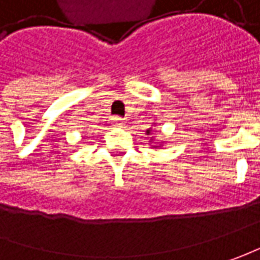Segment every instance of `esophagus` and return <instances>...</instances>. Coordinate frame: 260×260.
Masks as SVG:
<instances>
[{"label": "esophagus", "instance_id": "esophagus-1", "mask_svg": "<svg viewBox=\"0 0 260 260\" xmlns=\"http://www.w3.org/2000/svg\"><path fill=\"white\" fill-rule=\"evenodd\" d=\"M113 124H114L115 127H123V125H124V121H123V118L115 117V118H113Z\"/></svg>", "mask_w": 260, "mask_h": 260}]
</instances>
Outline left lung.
Wrapping results in <instances>:
<instances>
[{
  "instance_id": "8db88e82",
  "label": "left lung",
  "mask_w": 260,
  "mask_h": 260,
  "mask_svg": "<svg viewBox=\"0 0 260 260\" xmlns=\"http://www.w3.org/2000/svg\"><path fill=\"white\" fill-rule=\"evenodd\" d=\"M146 135H147V136H150V135H152V130H150V128H149V130H147V132H146ZM153 140H155V137H150V142H153ZM153 147H155V149H159V146H153Z\"/></svg>"
}]
</instances>
